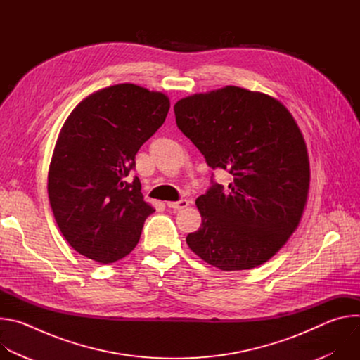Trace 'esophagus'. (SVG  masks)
<instances>
[{
	"instance_id": "obj_1",
	"label": "esophagus",
	"mask_w": 360,
	"mask_h": 360,
	"mask_svg": "<svg viewBox=\"0 0 360 360\" xmlns=\"http://www.w3.org/2000/svg\"><path fill=\"white\" fill-rule=\"evenodd\" d=\"M188 205H189V200H188V199H179V200H176V202H168L167 207H168V208H172V210H175V211H179V210L186 208Z\"/></svg>"
}]
</instances>
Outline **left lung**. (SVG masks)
Masks as SVG:
<instances>
[{"label":"left lung","instance_id":"1","mask_svg":"<svg viewBox=\"0 0 360 360\" xmlns=\"http://www.w3.org/2000/svg\"><path fill=\"white\" fill-rule=\"evenodd\" d=\"M175 120L208 167L228 171L225 189L211 176L198 196L200 228L186 243L222 271L262 265L296 229L309 189L303 136L281 102L239 86L179 99Z\"/></svg>","mask_w":360,"mask_h":360}]
</instances>
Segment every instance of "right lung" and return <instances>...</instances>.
Instances as JSON below:
<instances>
[{
    "label": "right lung",
    "mask_w": 360,
    "mask_h": 360,
    "mask_svg": "<svg viewBox=\"0 0 360 360\" xmlns=\"http://www.w3.org/2000/svg\"><path fill=\"white\" fill-rule=\"evenodd\" d=\"M169 99L134 84L101 89L72 111L48 171V196L67 242L99 264L122 259L155 212L135 169L139 148L164 124Z\"/></svg>",
    "instance_id": "right-lung-1"
}]
</instances>
